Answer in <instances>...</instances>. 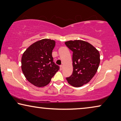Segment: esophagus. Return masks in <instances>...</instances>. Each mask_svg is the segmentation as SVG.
<instances>
[{"label":"esophagus","instance_id":"1","mask_svg":"<svg viewBox=\"0 0 121 121\" xmlns=\"http://www.w3.org/2000/svg\"><path fill=\"white\" fill-rule=\"evenodd\" d=\"M63 66L62 65H60V70H62L63 69Z\"/></svg>","mask_w":121,"mask_h":121}]
</instances>
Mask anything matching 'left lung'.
Segmentation results:
<instances>
[{
  "mask_svg": "<svg viewBox=\"0 0 121 121\" xmlns=\"http://www.w3.org/2000/svg\"><path fill=\"white\" fill-rule=\"evenodd\" d=\"M65 44L73 52V72L66 79L73 86L81 87L90 82L97 73L100 61L99 52L91 43L83 40H70Z\"/></svg>",
  "mask_w": 121,
  "mask_h": 121,
  "instance_id": "8db88e82",
  "label": "left lung"
}]
</instances>
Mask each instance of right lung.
Here are the masks:
<instances>
[{"instance_id":"right-lung-1","label":"right lung","mask_w":121,"mask_h":121,"mask_svg":"<svg viewBox=\"0 0 121 121\" xmlns=\"http://www.w3.org/2000/svg\"><path fill=\"white\" fill-rule=\"evenodd\" d=\"M55 44V40L43 39L33 43L23 53L22 72L26 79L36 87L48 85L59 70L52 56Z\"/></svg>"}]
</instances>
